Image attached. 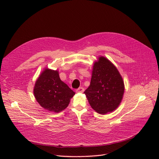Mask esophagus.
I'll return each mask as SVG.
<instances>
[{"instance_id": "1", "label": "esophagus", "mask_w": 159, "mask_h": 159, "mask_svg": "<svg viewBox=\"0 0 159 159\" xmlns=\"http://www.w3.org/2000/svg\"><path fill=\"white\" fill-rule=\"evenodd\" d=\"M77 93H83L84 91V89L82 87H80L75 90Z\"/></svg>"}]
</instances>
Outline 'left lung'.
<instances>
[{"mask_svg":"<svg viewBox=\"0 0 159 159\" xmlns=\"http://www.w3.org/2000/svg\"><path fill=\"white\" fill-rule=\"evenodd\" d=\"M92 70L90 85L84 91L89 103L96 112L105 115L121 103L125 86L118 70L106 57H99Z\"/></svg>","mask_w":159,"mask_h":159,"instance_id":"left-lung-1","label":"left lung"}]
</instances>
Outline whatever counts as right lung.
I'll return each instance as SVG.
<instances>
[{
    "mask_svg": "<svg viewBox=\"0 0 159 159\" xmlns=\"http://www.w3.org/2000/svg\"><path fill=\"white\" fill-rule=\"evenodd\" d=\"M34 94L43 108L59 113L68 106L75 92L60 80L58 71L46 68L36 81Z\"/></svg>",
    "mask_w": 159,
    "mask_h": 159,
    "instance_id": "1",
    "label": "right lung"
}]
</instances>
